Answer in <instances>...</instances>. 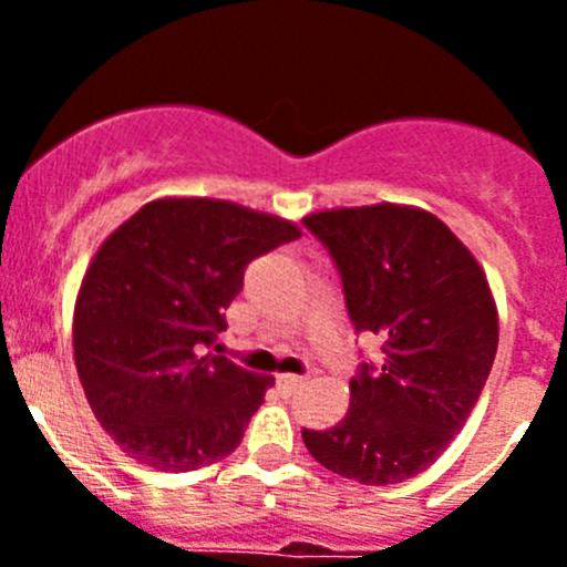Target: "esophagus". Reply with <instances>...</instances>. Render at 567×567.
<instances>
[{
  "label": "esophagus",
  "instance_id": "1",
  "mask_svg": "<svg viewBox=\"0 0 567 567\" xmlns=\"http://www.w3.org/2000/svg\"><path fill=\"white\" fill-rule=\"evenodd\" d=\"M307 383V378H298V374H280L278 378V385L280 389H284V392L287 394H292V392H298L300 385Z\"/></svg>",
  "mask_w": 567,
  "mask_h": 567
}]
</instances>
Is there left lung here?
I'll return each mask as SVG.
<instances>
[{"mask_svg":"<svg viewBox=\"0 0 567 567\" xmlns=\"http://www.w3.org/2000/svg\"><path fill=\"white\" fill-rule=\"evenodd\" d=\"M338 267L354 332L383 340L358 365L352 405L327 432L303 429L323 468L363 485L417 477L477 405L497 354V307L474 255L432 213L398 204L303 218Z\"/></svg>","mask_w":567,"mask_h":567,"instance_id":"obj_1","label":"left lung"}]
</instances>
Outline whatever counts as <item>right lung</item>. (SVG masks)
I'll return each mask as SVG.
<instances>
[{"label": "right lung", "instance_id": "add662e5", "mask_svg": "<svg viewBox=\"0 0 567 567\" xmlns=\"http://www.w3.org/2000/svg\"><path fill=\"white\" fill-rule=\"evenodd\" d=\"M295 224L213 198L150 202L90 264L73 312L87 403L135 463L195 471L238 449L275 378L213 354L244 269Z\"/></svg>", "mask_w": 567, "mask_h": 567}]
</instances>
